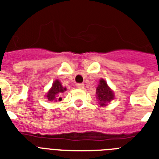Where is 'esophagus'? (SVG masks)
Instances as JSON below:
<instances>
[{"mask_svg":"<svg viewBox=\"0 0 159 159\" xmlns=\"http://www.w3.org/2000/svg\"><path fill=\"white\" fill-rule=\"evenodd\" d=\"M76 87H77V89H83V88H84V84H83V83H79V84H77V85H76Z\"/></svg>","mask_w":159,"mask_h":159,"instance_id":"34e87169","label":"esophagus"}]
</instances>
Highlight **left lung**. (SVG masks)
Instances as JSON below:
<instances>
[{
    "mask_svg": "<svg viewBox=\"0 0 159 159\" xmlns=\"http://www.w3.org/2000/svg\"><path fill=\"white\" fill-rule=\"evenodd\" d=\"M96 99L98 104L102 107L107 106V104L115 99L113 90L108 86L107 81L103 78H100L96 87Z\"/></svg>",
    "mask_w": 159,
    "mask_h": 159,
    "instance_id": "left-lung-1",
    "label": "left lung"
}]
</instances>
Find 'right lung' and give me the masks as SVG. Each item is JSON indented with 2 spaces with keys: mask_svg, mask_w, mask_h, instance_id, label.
Wrapping results in <instances>:
<instances>
[{
  "mask_svg": "<svg viewBox=\"0 0 159 159\" xmlns=\"http://www.w3.org/2000/svg\"><path fill=\"white\" fill-rule=\"evenodd\" d=\"M67 89L63 87L62 83L59 82V79H56L53 83H52V87L49 89L48 93L45 95V98L49 101H60L62 100V98L60 95L63 93H65Z\"/></svg>",
  "mask_w": 159,
  "mask_h": 159,
  "instance_id": "right-lung-1",
  "label": "right lung"
}]
</instances>
